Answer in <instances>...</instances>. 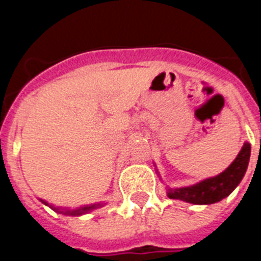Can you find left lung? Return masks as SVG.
Segmentation results:
<instances>
[{"mask_svg":"<svg viewBox=\"0 0 261 261\" xmlns=\"http://www.w3.org/2000/svg\"><path fill=\"white\" fill-rule=\"evenodd\" d=\"M251 145L244 142L242 150L234 162L214 177H209L200 183L184 188H168L167 196L170 199L183 200L192 204H213L227 197L237 188L243 179L248 162H250Z\"/></svg>","mask_w":261,"mask_h":261,"instance_id":"left-lung-1","label":"left lung"}]
</instances>
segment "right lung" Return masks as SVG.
<instances>
[{"mask_svg":"<svg viewBox=\"0 0 261 261\" xmlns=\"http://www.w3.org/2000/svg\"><path fill=\"white\" fill-rule=\"evenodd\" d=\"M41 202H44L45 205H48V206H49V208H52L53 211H56V212H59V213H62V214H69V216H81V214L89 213V212L94 211V209L103 206V204H100V202H99V204H93V205H86V206H81V208L74 209V211H65V209H64V211H61V209L55 208L53 205H49L48 202L43 201V200H41Z\"/></svg>","mask_w":261,"mask_h":261,"instance_id":"1","label":"right lung"}]
</instances>
